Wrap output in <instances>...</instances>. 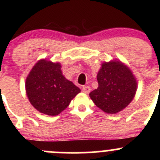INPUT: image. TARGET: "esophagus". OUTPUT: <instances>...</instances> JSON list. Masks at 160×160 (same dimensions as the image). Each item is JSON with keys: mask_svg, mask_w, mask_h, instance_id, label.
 Returning a JSON list of instances; mask_svg holds the SVG:
<instances>
[{"mask_svg": "<svg viewBox=\"0 0 160 160\" xmlns=\"http://www.w3.org/2000/svg\"><path fill=\"white\" fill-rule=\"evenodd\" d=\"M90 90L91 89H90V88L89 86H83V88H82V91L85 93H89Z\"/></svg>", "mask_w": 160, "mask_h": 160, "instance_id": "esophagus-1", "label": "esophagus"}]
</instances>
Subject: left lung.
Masks as SVG:
<instances>
[{
  "label": "left lung",
  "mask_w": 160,
  "mask_h": 160,
  "mask_svg": "<svg viewBox=\"0 0 160 160\" xmlns=\"http://www.w3.org/2000/svg\"><path fill=\"white\" fill-rule=\"evenodd\" d=\"M98 89L90 93L97 107L108 114H116L133 100L137 82L133 73L121 61L103 62L97 76Z\"/></svg>",
  "instance_id": "1"
}]
</instances>
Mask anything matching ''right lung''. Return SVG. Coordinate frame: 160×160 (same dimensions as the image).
<instances>
[{"label": "right lung", "instance_id": "obj_1", "mask_svg": "<svg viewBox=\"0 0 160 160\" xmlns=\"http://www.w3.org/2000/svg\"><path fill=\"white\" fill-rule=\"evenodd\" d=\"M30 103L36 110L50 116L65 110L80 89L62 75L61 64L46 59L38 61L25 81Z\"/></svg>", "mask_w": 160, "mask_h": 160}]
</instances>
